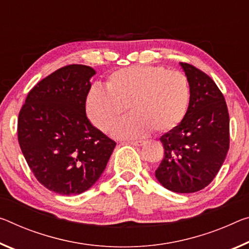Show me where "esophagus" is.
<instances>
[{"mask_svg": "<svg viewBox=\"0 0 249 249\" xmlns=\"http://www.w3.org/2000/svg\"><path fill=\"white\" fill-rule=\"evenodd\" d=\"M128 143L133 146H142V145H144L145 142L144 141H131V142H128Z\"/></svg>", "mask_w": 249, "mask_h": 249, "instance_id": "obj_1", "label": "esophagus"}]
</instances>
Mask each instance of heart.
<instances>
[{"label":"heart","instance_id":"b5f03b06","mask_svg":"<svg viewBox=\"0 0 249 249\" xmlns=\"http://www.w3.org/2000/svg\"><path fill=\"white\" fill-rule=\"evenodd\" d=\"M191 103L188 78L161 66H133L118 70L107 77L106 89L94 85L85 101L90 122L107 132L125 112L128 116L112 128L118 139H139L155 129L166 133L186 116Z\"/></svg>","mask_w":249,"mask_h":249}]
</instances>
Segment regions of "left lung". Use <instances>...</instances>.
I'll return each instance as SVG.
<instances>
[{
    "label": "left lung",
    "instance_id": "obj_1",
    "mask_svg": "<svg viewBox=\"0 0 249 249\" xmlns=\"http://www.w3.org/2000/svg\"><path fill=\"white\" fill-rule=\"evenodd\" d=\"M191 86V103L181 123L160 137L164 159L157 180L180 194L198 192L217 175L230 148V115L215 82L202 71L179 63Z\"/></svg>",
    "mask_w": 249,
    "mask_h": 249
}]
</instances>
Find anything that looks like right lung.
Here are the masks:
<instances>
[{
	"label": "right lung",
	"mask_w": 249,
	"mask_h": 249,
	"mask_svg": "<svg viewBox=\"0 0 249 249\" xmlns=\"http://www.w3.org/2000/svg\"><path fill=\"white\" fill-rule=\"evenodd\" d=\"M95 73L81 64L55 71L30 90L18 114V139L26 163L39 183L57 194L78 195L92 187L116 145L86 116Z\"/></svg>",
	"instance_id": "add662e5"
}]
</instances>
